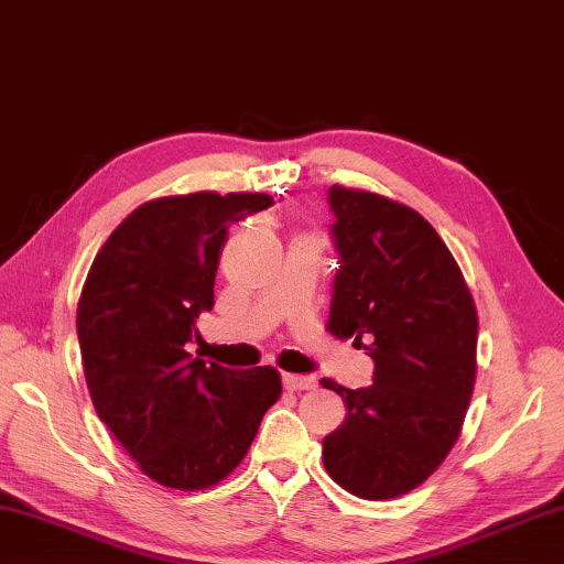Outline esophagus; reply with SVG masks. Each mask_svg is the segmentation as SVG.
<instances>
[{"instance_id":"esophagus-1","label":"esophagus","mask_w":564,"mask_h":564,"mask_svg":"<svg viewBox=\"0 0 564 564\" xmlns=\"http://www.w3.org/2000/svg\"><path fill=\"white\" fill-rule=\"evenodd\" d=\"M283 387L291 389V392H299V389H313L315 380L308 375H283Z\"/></svg>"}]
</instances>
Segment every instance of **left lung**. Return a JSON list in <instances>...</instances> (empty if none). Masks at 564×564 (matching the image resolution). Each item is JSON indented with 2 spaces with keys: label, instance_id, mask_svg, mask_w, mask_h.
<instances>
[{
  "label": "left lung",
  "instance_id": "1",
  "mask_svg": "<svg viewBox=\"0 0 564 564\" xmlns=\"http://www.w3.org/2000/svg\"><path fill=\"white\" fill-rule=\"evenodd\" d=\"M327 204L340 259L327 330L355 337L375 375L360 389L321 380L347 412L323 438V464L352 496L397 498L456 444L474 394L478 317L452 251L422 214L337 184Z\"/></svg>",
  "mask_w": 564,
  "mask_h": 564
}]
</instances>
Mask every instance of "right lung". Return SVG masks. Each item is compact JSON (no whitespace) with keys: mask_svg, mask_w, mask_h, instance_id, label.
<instances>
[{"mask_svg":"<svg viewBox=\"0 0 564 564\" xmlns=\"http://www.w3.org/2000/svg\"><path fill=\"white\" fill-rule=\"evenodd\" d=\"M269 194L197 192L138 207L98 251L76 330L98 416L142 474L180 490L214 486L241 464L281 397L273 367L239 372L187 352L229 227Z\"/></svg>","mask_w":564,"mask_h":564,"instance_id":"add662e5","label":"right lung"}]
</instances>
